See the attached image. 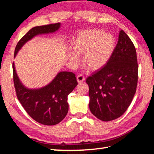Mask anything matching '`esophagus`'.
<instances>
[{
  "instance_id": "1",
  "label": "esophagus",
  "mask_w": 154,
  "mask_h": 154,
  "mask_svg": "<svg viewBox=\"0 0 154 154\" xmlns=\"http://www.w3.org/2000/svg\"><path fill=\"white\" fill-rule=\"evenodd\" d=\"M77 80L78 83H82L83 82H84L85 81V77H83V75L80 74L77 76Z\"/></svg>"
}]
</instances>
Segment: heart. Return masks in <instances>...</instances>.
Wrapping results in <instances>:
<instances>
[{
  "label": "heart",
  "mask_w": 154,
  "mask_h": 154,
  "mask_svg": "<svg viewBox=\"0 0 154 154\" xmlns=\"http://www.w3.org/2000/svg\"><path fill=\"white\" fill-rule=\"evenodd\" d=\"M116 38L110 33L99 29L80 32L72 44L73 51L69 53V61L76 64L83 56V64L91 71H98L107 64L116 48Z\"/></svg>",
  "instance_id": "heart-1"
}]
</instances>
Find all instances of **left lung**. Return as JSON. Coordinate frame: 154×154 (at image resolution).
<instances>
[{
	"label": "left lung",
	"mask_w": 154,
	"mask_h": 154,
	"mask_svg": "<svg viewBox=\"0 0 154 154\" xmlns=\"http://www.w3.org/2000/svg\"><path fill=\"white\" fill-rule=\"evenodd\" d=\"M137 81L136 49L129 36L121 30L107 64L86 79L90 111L104 122L119 118L132 102Z\"/></svg>",
	"instance_id": "left-lung-1"
}]
</instances>
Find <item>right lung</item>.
<instances>
[{
	"label": "right lung",
	"instance_id": "obj_1",
	"mask_svg": "<svg viewBox=\"0 0 154 154\" xmlns=\"http://www.w3.org/2000/svg\"><path fill=\"white\" fill-rule=\"evenodd\" d=\"M61 26L60 23L35 26L21 38L15 47L14 58L21 48L36 36L54 33ZM14 82L17 98L27 113L36 122L53 126L60 122L69 111L68 95L78 83L72 72L60 71L48 85L39 88H28L21 82L13 62Z\"/></svg>",
	"mask_w": 154,
	"mask_h": 154
}]
</instances>
